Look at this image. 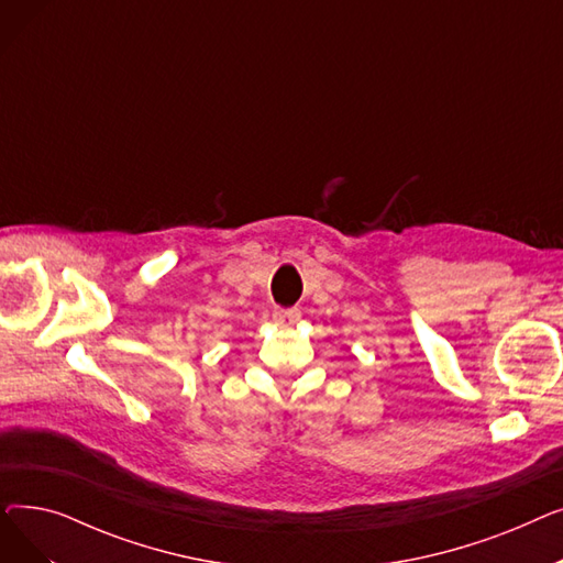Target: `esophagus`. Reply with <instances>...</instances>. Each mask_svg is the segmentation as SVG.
<instances>
[{"mask_svg": "<svg viewBox=\"0 0 563 563\" xmlns=\"http://www.w3.org/2000/svg\"><path fill=\"white\" fill-rule=\"evenodd\" d=\"M301 319L299 310H276L274 312V323L278 329H294Z\"/></svg>", "mask_w": 563, "mask_h": 563, "instance_id": "esophagus-1", "label": "esophagus"}]
</instances>
